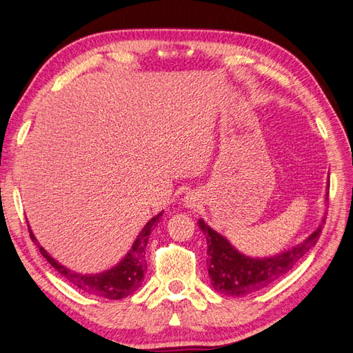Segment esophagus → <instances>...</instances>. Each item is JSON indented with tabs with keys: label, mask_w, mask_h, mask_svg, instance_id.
Instances as JSON below:
<instances>
[{
	"label": "esophagus",
	"mask_w": 353,
	"mask_h": 353,
	"mask_svg": "<svg viewBox=\"0 0 353 353\" xmlns=\"http://www.w3.org/2000/svg\"><path fill=\"white\" fill-rule=\"evenodd\" d=\"M185 206L186 208H196V200H192L191 197H185Z\"/></svg>",
	"instance_id": "34e87169"
}]
</instances>
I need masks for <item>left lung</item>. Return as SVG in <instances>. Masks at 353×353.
I'll list each match as a JSON object with an SVG mask.
<instances>
[{
	"instance_id": "obj_1",
	"label": "left lung",
	"mask_w": 353,
	"mask_h": 353,
	"mask_svg": "<svg viewBox=\"0 0 353 353\" xmlns=\"http://www.w3.org/2000/svg\"><path fill=\"white\" fill-rule=\"evenodd\" d=\"M327 197L329 191H326ZM325 219L326 216L321 219L320 226L303 243L268 258L245 256L219 232L209 228L203 220H199V228L203 230L208 241L206 265L214 290L228 296H247L268 287L270 283L287 274L296 262L316 245Z\"/></svg>"
}]
</instances>
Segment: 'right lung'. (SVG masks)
Returning <instances> with one entry per match:
<instances>
[{
	"instance_id": "obj_1",
	"label": "right lung",
	"mask_w": 353,
	"mask_h": 353,
	"mask_svg": "<svg viewBox=\"0 0 353 353\" xmlns=\"http://www.w3.org/2000/svg\"><path fill=\"white\" fill-rule=\"evenodd\" d=\"M161 216H162V212L154 215L153 219L145 224L144 229L139 232L138 238L134 239L132 249L127 252V254L121 259L119 264L106 270V272L97 273V274L76 273L68 267L62 265L61 262L56 261L54 258H51L48 252L45 250L39 243H37L32 229L28 228V230H30V236H32L36 245L39 247V252L42 253V256L47 259L50 264L65 277V279H68L72 285H76L77 288L88 292V294L110 299V301H119V299L130 296L132 292H134L141 287V282L144 279V273L147 270L145 247L148 243V236L153 232V229L157 226Z\"/></svg>"
}]
</instances>
